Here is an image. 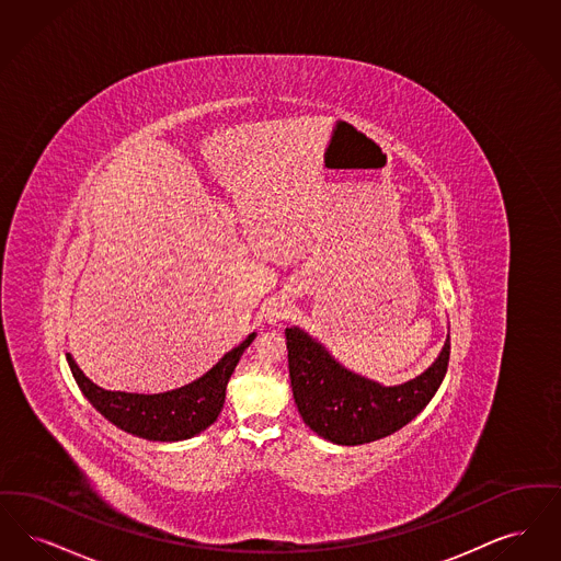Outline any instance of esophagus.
Masks as SVG:
<instances>
[{
    "label": "esophagus",
    "instance_id": "34e87169",
    "mask_svg": "<svg viewBox=\"0 0 561 561\" xmlns=\"http://www.w3.org/2000/svg\"><path fill=\"white\" fill-rule=\"evenodd\" d=\"M266 318H268L270 324H276L280 318H285V310H283V308H278V306H272V308H268V314H266Z\"/></svg>",
    "mask_w": 561,
    "mask_h": 561
}]
</instances>
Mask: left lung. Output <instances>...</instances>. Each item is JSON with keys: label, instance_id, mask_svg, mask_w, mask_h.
I'll use <instances>...</instances> for the list:
<instances>
[{"label": "left lung", "instance_id": "left-lung-1", "mask_svg": "<svg viewBox=\"0 0 561 561\" xmlns=\"http://www.w3.org/2000/svg\"><path fill=\"white\" fill-rule=\"evenodd\" d=\"M293 398L304 423L320 438L358 446L386 438L421 413L446 375L450 335L436 363L402 386L386 388L340 365L299 327L285 329Z\"/></svg>", "mask_w": 561, "mask_h": 561}]
</instances>
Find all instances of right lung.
Returning <instances> with one entry per match:
<instances>
[{
	"label": "right lung",
	"mask_w": 561,
	"mask_h": 561,
	"mask_svg": "<svg viewBox=\"0 0 561 561\" xmlns=\"http://www.w3.org/2000/svg\"><path fill=\"white\" fill-rule=\"evenodd\" d=\"M253 340L255 333L224 354L218 365L193 383L163 393L102 390L83 375L71 354H67V363L71 366L79 390L83 391L98 413L113 425L138 438L178 442L193 438L218 419L226 400L228 379Z\"/></svg>",
	"instance_id": "add662e5"
}]
</instances>
